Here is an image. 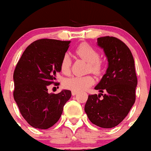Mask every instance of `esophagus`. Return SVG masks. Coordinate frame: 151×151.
<instances>
[{"mask_svg": "<svg viewBox=\"0 0 151 151\" xmlns=\"http://www.w3.org/2000/svg\"><path fill=\"white\" fill-rule=\"evenodd\" d=\"M77 94H78V92H77V91H72V94H73V96L76 95Z\"/></svg>", "mask_w": 151, "mask_h": 151, "instance_id": "1", "label": "esophagus"}]
</instances>
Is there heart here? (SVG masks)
<instances>
[{"label":"heart","instance_id":"heart-1","mask_svg":"<svg viewBox=\"0 0 151 151\" xmlns=\"http://www.w3.org/2000/svg\"><path fill=\"white\" fill-rule=\"evenodd\" d=\"M76 54L89 63L88 70L94 74L101 71V64L99 62L100 54L94 48L86 43L81 44L76 50ZM71 67V60L69 54H64L60 61V70L63 74H69ZM94 82L91 76H75L66 78L64 81V87L69 90L80 92L90 88Z\"/></svg>","mask_w":151,"mask_h":151}]
</instances>
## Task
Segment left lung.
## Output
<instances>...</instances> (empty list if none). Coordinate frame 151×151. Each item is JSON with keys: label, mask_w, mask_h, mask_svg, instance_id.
Instances as JSON below:
<instances>
[{"label": "left lung", "mask_w": 151, "mask_h": 151, "mask_svg": "<svg viewBox=\"0 0 151 151\" xmlns=\"http://www.w3.org/2000/svg\"><path fill=\"white\" fill-rule=\"evenodd\" d=\"M97 45L104 51L108 68L94 88L101 93L88 95L85 111L92 123L110 129L120 123L132 107L138 79L134 58L125 43L115 37L105 36L97 38ZM104 91L106 94H102Z\"/></svg>", "instance_id": "obj_1"}]
</instances>
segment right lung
Masks as SVG:
<instances>
[{
	"label": "right lung",
	"instance_id": "add662e5",
	"mask_svg": "<svg viewBox=\"0 0 151 151\" xmlns=\"http://www.w3.org/2000/svg\"><path fill=\"white\" fill-rule=\"evenodd\" d=\"M70 41L40 39L26 47L13 73V97L28 123L47 129L59 120L63 106L71 97L69 90L49 94L48 85L56 83L60 61Z\"/></svg>",
	"mask_w": 151,
	"mask_h": 151
}]
</instances>
